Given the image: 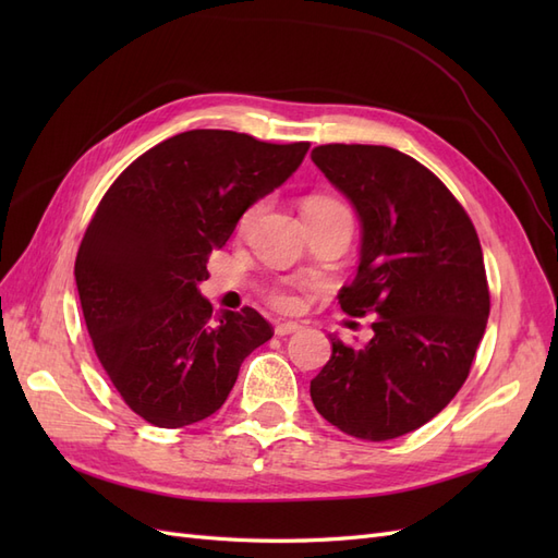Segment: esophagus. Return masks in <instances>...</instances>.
I'll return each mask as SVG.
<instances>
[{"mask_svg":"<svg viewBox=\"0 0 558 558\" xmlns=\"http://www.w3.org/2000/svg\"><path fill=\"white\" fill-rule=\"evenodd\" d=\"M302 326L300 324H295V320H281V324H277L275 326V332L279 335V337H283V335H291V332H298Z\"/></svg>","mask_w":558,"mask_h":558,"instance_id":"esophagus-1","label":"esophagus"}]
</instances>
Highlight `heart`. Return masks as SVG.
<instances>
[{
    "label": "heart",
    "instance_id": "1",
    "mask_svg": "<svg viewBox=\"0 0 558 558\" xmlns=\"http://www.w3.org/2000/svg\"><path fill=\"white\" fill-rule=\"evenodd\" d=\"M332 207H342L340 202L326 197V195H314L305 202V211L312 209H332ZM256 216V209H248L242 218V226H248L251 218ZM269 302L281 312H298L302 305H305V295H302L300 289H291V286H279V289L269 291Z\"/></svg>",
    "mask_w": 558,
    "mask_h": 558
}]
</instances>
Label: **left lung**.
<instances>
[{
    "label": "left lung",
    "instance_id": "left-lung-1",
    "mask_svg": "<svg viewBox=\"0 0 558 558\" xmlns=\"http://www.w3.org/2000/svg\"><path fill=\"white\" fill-rule=\"evenodd\" d=\"M312 160L361 221L359 272L337 300L351 316H377L361 347L330 335L312 402L347 435L393 440L468 379L492 307L480 238L447 185L396 148L326 144Z\"/></svg>",
    "mask_w": 558,
    "mask_h": 558
}]
</instances>
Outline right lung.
Instances as JSON below:
<instances>
[{"instance_id": "1", "label": "right lung", "mask_w": 558, "mask_h": 558, "mask_svg": "<svg viewBox=\"0 0 558 558\" xmlns=\"http://www.w3.org/2000/svg\"><path fill=\"white\" fill-rule=\"evenodd\" d=\"M307 142L189 130L113 181L74 265L99 363L128 408L158 428L221 410L253 349L275 335L251 307L214 312L197 286L242 214L289 179Z\"/></svg>"}]
</instances>
